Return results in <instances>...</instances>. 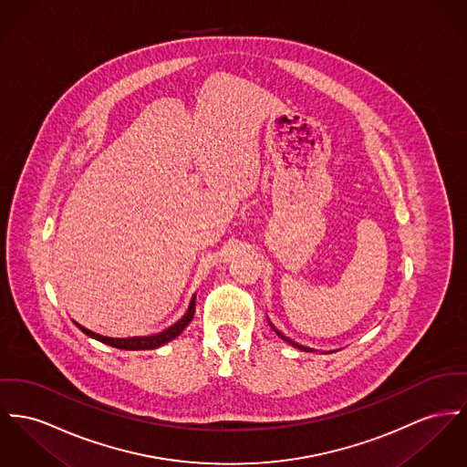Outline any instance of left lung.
I'll return each mask as SVG.
<instances>
[{
	"mask_svg": "<svg viewBox=\"0 0 467 467\" xmlns=\"http://www.w3.org/2000/svg\"><path fill=\"white\" fill-rule=\"evenodd\" d=\"M271 327H273V329H275V331H276V335H278V337H280V338H283V340H285V342H288V343H290V345H294V347H297V348H299V350H306V352H311V348H306V347H303V345H299V343L292 342V340H290V338H285V337H283V335H281L280 331H278V329H276V327H275V326H273V324H271Z\"/></svg>",
	"mask_w": 467,
	"mask_h": 467,
	"instance_id": "1",
	"label": "left lung"
}]
</instances>
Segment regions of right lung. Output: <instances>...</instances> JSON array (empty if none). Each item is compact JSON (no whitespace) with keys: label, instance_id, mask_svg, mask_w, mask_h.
I'll use <instances>...</instances> for the list:
<instances>
[{"label":"right lung","instance_id":"add662e5","mask_svg":"<svg viewBox=\"0 0 467 467\" xmlns=\"http://www.w3.org/2000/svg\"><path fill=\"white\" fill-rule=\"evenodd\" d=\"M194 301H196V296L191 299V305L187 308V313L177 322L173 324L171 327H168L166 331L154 335V337H140V338H108V337H102V335H95L92 331H88L87 327L76 324L85 335H88L90 338H95L99 342L106 343V345H111L115 348H124V350H149V348H157L164 343L171 342L173 338H177L184 329H186L187 324L192 320L194 317Z\"/></svg>","mask_w":467,"mask_h":467}]
</instances>
